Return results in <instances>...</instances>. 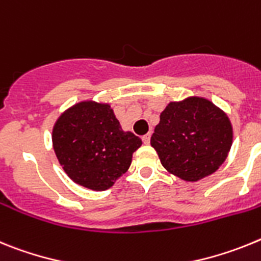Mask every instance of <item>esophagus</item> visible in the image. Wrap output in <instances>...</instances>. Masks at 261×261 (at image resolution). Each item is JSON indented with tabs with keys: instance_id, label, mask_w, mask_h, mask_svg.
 Wrapping results in <instances>:
<instances>
[{
	"instance_id": "1",
	"label": "esophagus",
	"mask_w": 261,
	"mask_h": 261,
	"mask_svg": "<svg viewBox=\"0 0 261 261\" xmlns=\"http://www.w3.org/2000/svg\"><path fill=\"white\" fill-rule=\"evenodd\" d=\"M149 139H151V134H149V133L142 137V140H143L144 144H149Z\"/></svg>"
}]
</instances>
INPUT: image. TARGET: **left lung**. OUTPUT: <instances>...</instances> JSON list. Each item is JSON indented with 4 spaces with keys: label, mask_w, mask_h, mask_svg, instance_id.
Returning <instances> with one entry per match:
<instances>
[{
    "label": "left lung",
    "mask_w": 261,
    "mask_h": 261,
    "mask_svg": "<svg viewBox=\"0 0 261 261\" xmlns=\"http://www.w3.org/2000/svg\"><path fill=\"white\" fill-rule=\"evenodd\" d=\"M232 138L227 114L207 98L192 96L165 106L151 146L169 173L196 182L225 163Z\"/></svg>",
    "instance_id": "1"
}]
</instances>
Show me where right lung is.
<instances>
[{
  "instance_id": "1",
  "label": "right lung",
  "mask_w": 261,
  "mask_h": 261,
  "mask_svg": "<svg viewBox=\"0 0 261 261\" xmlns=\"http://www.w3.org/2000/svg\"><path fill=\"white\" fill-rule=\"evenodd\" d=\"M52 146L68 177L102 192L130 168L139 137L123 131L109 103L87 99L68 108L52 128Z\"/></svg>"
}]
</instances>
